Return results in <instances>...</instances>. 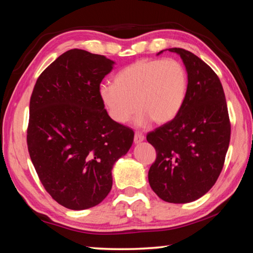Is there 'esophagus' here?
<instances>
[{
  "label": "esophagus",
  "instance_id": "esophagus-1",
  "mask_svg": "<svg viewBox=\"0 0 253 253\" xmlns=\"http://www.w3.org/2000/svg\"><path fill=\"white\" fill-rule=\"evenodd\" d=\"M144 139H145V136L142 134V132H139V131L135 132V136H134V143L135 144H138L140 142H143Z\"/></svg>",
  "mask_w": 253,
  "mask_h": 253
}]
</instances>
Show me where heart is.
<instances>
[{
	"label": "heart",
	"instance_id": "b5f03b06",
	"mask_svg": "<svg viewBox=\"0 0 253 253\" xmlns=\"http://www.w3.org/2000/svg\"><path fill=\"white\" fill-rule=\"evenodd\" d=\"M188 75L176 59H142L115 76L114 84H101L102 106L114 122L125 124L139 110L135 124L153 121L164 125L177 116L185 101Z\"/></svg>",
	"mask_w": 253,
	"mask_h": 253
}]
</instances>
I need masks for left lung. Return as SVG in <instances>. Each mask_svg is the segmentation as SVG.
<instances>
[{
    "label": "left lung",
    "instance_id": "1",
    "mask_svg": "<svg viewBox=\"0 0 253 253\" xmlns=\"http://www.w3.org/2000/svg\"><path fill=\"white\" fill-rule=\"evenodd\" d=\"M169 50L181 55L188 88L177 116L147 134L156 151L148 182L163 201L188 203L208 193L220 176L231 124L223 87L211 67L187 50Z\"/></svg>",
    "mask_w": 253,
    "mask_h": 253
}]
</instances>
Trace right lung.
Wrapping results in <instances>:
<instances>
[{"label": "right lung", "mask_w": 253, "mask_h": 253, "mask_svg": "<svg viewBox=\"0 0 253 253\" xmlns=\"http://www.w3.org/2000/svg\"><path fill=\"white\" fill-rule=\"evenodd\" d=\"M114 63L72 49L55 59L33 88L29 154L45 191L67 209L92 208L108 195L115 162L134 140L132 129L114 122L99 97Z\"/></svg>", "instance_id": "right-lung-1"}]
</instances>
